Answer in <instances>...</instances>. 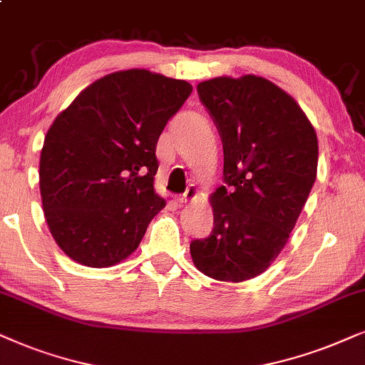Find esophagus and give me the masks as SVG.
Segmentation results:
<instances>
[{"label":"esophagus","instance_id":"esophagus-1","mask_svg":"<svg viewBox=\"0 0 365 365\" xmlns=\"http://www.w3.org/2000/svg\"><path fill=\"white\" fill-rule=\"evenodd\" d=\"M197 195H198V188H197L195 185H188L185 193H183V195H180V197L177 198V200H178L180 203H187V202L195 200Z\"/></svg>","mask_w":365,"mask_h":365}]
</instances>
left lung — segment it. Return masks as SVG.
Returning <instances> with one entry per match:
<instances>
[{
	"label": "left lung",
	"mask_w": 365,
	"mask_h": 365,
	"mask_svg": "<svg viewBox=\"0 0 365 365\" xmlns=\"http://www.w3.org/2000/svg\"><path fill=\"white\" fill-rule=\"evenodd\" d=\"M197 90L222 137L225 185L210 197V237L193 240L190 254L202 274L244 282L287 244L317 177V133L297 101L262 76H218Z\"/></svg>",
	"instance_id": "1"
}]
</instances>
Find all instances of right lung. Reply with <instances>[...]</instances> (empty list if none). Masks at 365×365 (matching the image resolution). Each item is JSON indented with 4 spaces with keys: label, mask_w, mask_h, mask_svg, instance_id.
<instances>
[{
    "label": "right lung",
    "mask_w": 365,
    "mask_h": 365,
    "mask_svg": "<svg viewBox=\"0 0 365 365\" xmlns=\"http://www.w3.org/2000/svg\"><path fill=\"white\" fill-rule=\"evenodd\" d=\"M192 85L148 70L110 73L81 91L48 130L40 158L43 212L71 260L103 269L138 249L165 207L155 155Z\"/></svg>",
    "instance_id": "obj_1"
}]
</instances>
